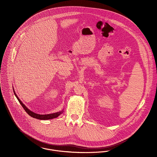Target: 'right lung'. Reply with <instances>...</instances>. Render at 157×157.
Returning <instances> with one entry per match:
<instances>
[{
    "instance_id": "add662e5",
    "label": "right lung",
    "mask_w": 157,
    "mask_h": 157,
    "mask_svg": "<svg viewBox=\"0 0 157 157\" xmlns=\"http://www.w3.org/2000/svg\"><path fill=\"white\" fill-rule=\"evenodd\" d=\"M14 95H16V98H17L18 101H19L20 104L22 105V106L23 107V108L24 109V110L26 111V112H27V113L30 115L31 117H33V118H35L36 119H39V120H49V119H52V118H57V117H59L61 113H63V111H59V112H56V113H50V114H46V115H40V114H38V113H34V112L30 111L28 108H27L26 107V106L21 101V100L19 98V97H17V95H16V92H14Z\"/></svg>"
}]
</instances>
